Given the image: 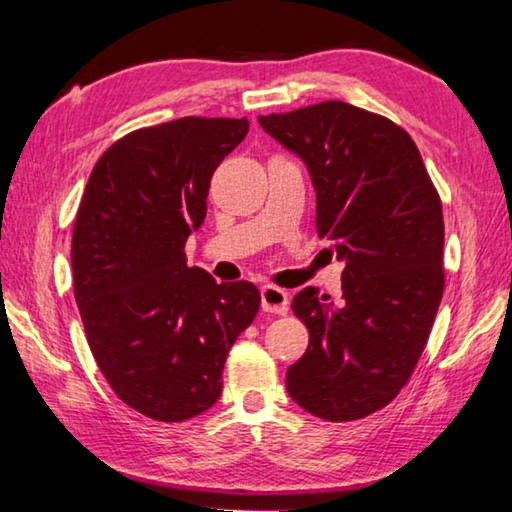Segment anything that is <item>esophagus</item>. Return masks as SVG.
Masks as SVG:
<instances>
[{
	"instance_id": "obj_1",
	"label": "esophagus",
	"mask_w": 512,
	"mask_h": 512,
	"mask_svg": "<svg viewBox=\"0 0 512 512\" xmlns=\"http://www.w3.org/2000/svg\"><path fill=\"white\" fill-rule=\"evenodd\" d=\"M262 309L268 314H287L289 293L280 287H273V284H266V287H262Z\"/></svg>"
}]
</instances>
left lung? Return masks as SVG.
Listing matches in <instances>:
<instances>
[{
	"label": "left lung",
	"mask_w": 512,
	"mask_h": 512,
	"mask_svg": "<svg viewBox=\"0 0 512 512\" xmlns=\"http://www.w3.org/2000/svg\"><path fill=\"white\" fill-rule=\"evenodd\" d=\"M259 126L307 164L318 237L345 264L341 302L314 287L293 298L309 348L287 391L316 418H366L395 400L427 345L445 289L443 205L391 119L323 101Z\"/></svg>",
	"instance_id": "obj_1"
}]
</instances>
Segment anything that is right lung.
Returning <instances> with one entry per match:
<instances>
[{
  "label": "right lung",
  "mask_w": 512,
  "mask_h": 512,
  "mask_svg": "<svg viewBox=\"0 0 512 512\" xmlns=\"http://www.w3.org/2000/svg\"><path fill=\"white\" fill-rule=\"evenodd\" d=\"M248 119L183 117L140 128L101 155L72 235L74 296L97 366L121 402L183 422L219 400L225 357L259 291L187 266L214 169Z\"/></svg>",
  "instance_id": "add662e5"
}]
</instances>
